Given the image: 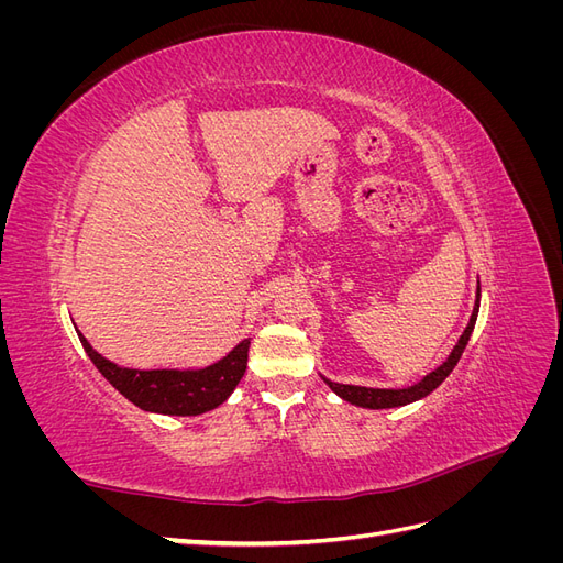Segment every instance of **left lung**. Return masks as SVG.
<instances>
[{
	"label": "left lung",
	"mask_w": 563,
	"mask_h": 563,
	"mask_svg": "<svg viewBox=\"0 0 563 563\" xmlns=\"http://www.w3.org/2000/svg\"><path fill=\"white\" fill-rule=\"evenodd\" d=\"M479 300H482V288H476V300H474V310L472 317L467 321V327L463 331V335L457 338L455 347L451 350V354L446 356V362L437 366L432 373H428L422 380L413 383L411 387H401V389H380V387H362V385H343V383H333L329 378H323L335 395L340 399H345L354 406H362V408H397V406H406V404H413L422 397H428L430 391H434L441 383L449 378V373L455 368V364L460 362V356H463L465 347H467V340L474 331V323H476V314H479Z\"/></svg>",
	"instance_id": "obj_1"
}]
</instances>
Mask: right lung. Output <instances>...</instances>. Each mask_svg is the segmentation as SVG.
<instances>
[{
    "label": "right lung",
    "mask_w": 563,
    "mask_h": 563,
    "mask_svg": "<svg viewBox=\"0 0 563 563\" xmlns=\"http://www.w3.org/2000/svg\"><path fill=\"white\" fill-rule=\"evenodd\" d=\"M84 350L103 378L143 411L162 416H201L223 404L240 385L249 362L251 338L234 345L223 360L203 368H126L98 354L77 331Z\"/></svg>",
    "instance_id": "obj_1"
}]
</instances>
